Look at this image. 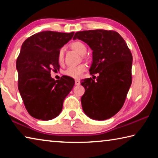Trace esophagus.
<instances>
[{"label": "esophagus", "instance_id": "esophagus-1", "mask_svg": "<svg viewBox=\"0 0 158 158\" xmlns=\"http://www.w3.org/2000/svg\"><path fill=\"white\" fill-rule=\"evenodd\" d=\"M80 84V81L79 79H76L75 80V85H79Z\"/></svg>", "mask_w": 158, "mask_h": 158}]
</instances>
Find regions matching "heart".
<instances>
[{
    "label": "heart",
    "instance_id": "obj_1",
    "mask_svg": "<svg viewBox=\"0 0 158 158\" xmlns=\"http://www.w3.org/2000/svg\"><path fill=\"white\" fill-rule=\"evenodd\" d=\"M72 49L78 52L79 54L84 55L87 52V47L81 41H74L71 44ZM64 60V48H60L58 53V60L59 63H62ZM86 70V66L84 64L75 67H69L65 71V74L67 76L73 77V78H79L83 73Z\"/></svg>",
    "mask_w": 158,
    "mask_h": 158
}]
</instances>
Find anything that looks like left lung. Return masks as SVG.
<instances>
[{"label": "left lung", "instance_id": "obj_1", "mask_svg": "<svg viewBox=\"0 0 158 158\" xmlns=\"http://www.w3.org/2000/svg\"><path fill=\"white\" fill-rule=\"evenodd\" d=\"M76 39L92 49L89 72L92 76L99 74L95 81L81 80L85 89L81 99L83 110L93 120L110 118L123 106L132 84V53L124 39L114 31H79L73 37Z\"/></svg>", "mask_w": 158, "mask_h": 158}]
</instances>
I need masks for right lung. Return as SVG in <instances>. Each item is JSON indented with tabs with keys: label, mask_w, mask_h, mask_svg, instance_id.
I'll use <instances>...</instances> for the list:
<instances>
[{
	"label": "right lung",
	"mask_w": 158,
	"mask_h": 158,
	"mask_svg": "<svg viewBox=\"0 0 158 158\" xmlns=\"http://www.w3.org/2000/svg\"><path fill=\"white\" fill-rule=\"evenodd\" d=\"M54 31L34 34L23 42L16 63L18 89L26 110L35 118L49 121L62 111L63 101L74 85L70 77L55 81L51 70H59L58 53L74 35Z\"/></svg>",
	"instance_id": "1"
}]
</instances>
